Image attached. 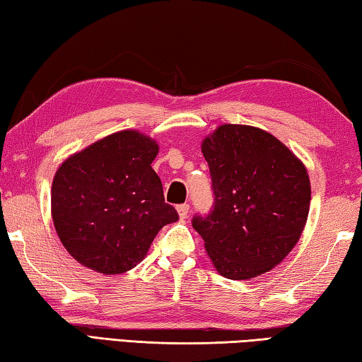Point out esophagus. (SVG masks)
Listing matches in <instances>:
<instances>
[{
    "instance_id": "esophagus-1",
    "label": "esophagus",
    "mask_w": 362,
    "mask_h": 362,
    "mask_svg": "<svg viewBox=\"0 0 362 362\" xmlns=\"http://www.w3.org/2000/svg\"><path fill=\"white\" fill-rule=\"evenodd\" d=\"M189 212V206L188 204H180V206H177V214H179L180 218H187V215Z\"/></svg>"
}]
</instances>
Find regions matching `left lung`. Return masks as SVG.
Here are the masks:
<instances>
[{"label": "left lung", "instance_id": "8db88e82", "mask_svg": "<svg viewBox=\"0 0 362 362\" xmlns=\"http://www.w3.org/2000/svg\"><path fill=\"white\" fill-rule=\"evenodd\" d=\"M214 210L193 228L216 272L250 280L269 272L298 244L310 210L307 169L284 142L248 124H220L204 137Z\"/></svg>", "mask_w": 362, "mask_h": 362}]
</instances>
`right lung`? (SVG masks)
<instances>
[{"label":"right lung","mask_w":362,"mask_h":362,"mask_svg":"<svg viewBox=\"0 0 362 362\" xmlns=\"http://www.w3.org/2000/svg\"><path fill=\"white\" fill-rule=\"evenodd\" d=\"M158 142L123 129L72 153L52 182V220L63 247L104 275L136 267L164 225L179 220L152 169Z\"/></svg>","instance_id":"1"}]
</instances>
